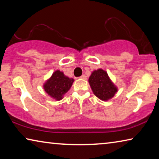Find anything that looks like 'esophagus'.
I'll return each mask as SVG.
<instances>
[{
	"label": "esophagus",
	"instance_id": "obj_1",
	"mask_svg": "<svg viewBox=\"0 0 159 159\" xmlns=\"http://www.w3.org/2000/svg\"><path fill=\"white\" fill-rule=\"evenodd\" d=\"M80 79H84V80H86L87 79V77H86V76L85 74H83V75H82L80 77Z\"/></svg>",
	"mask_w": 159,
	"mask_h": 159
}]
</instances>
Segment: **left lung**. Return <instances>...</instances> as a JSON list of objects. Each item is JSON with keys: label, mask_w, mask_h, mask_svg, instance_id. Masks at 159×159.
I'll return each mask as SVG.
<instances>
[{"label": "left lung", "mask_w": 159, "mask_h": 159, "mask_svg": "<svg viewBox=\"0 0 159 159\" xmlns=\"http://www.w3.org/2000/svg\"><path fill=\"white\" fill-rule=\"evenodd\" d=\"M88 81L94 95L102 101L111 99L118 91L117 87L110 79L107 72L102 69L93 71Z\"/></svg>", "instance_id": "1"}]
</instances>
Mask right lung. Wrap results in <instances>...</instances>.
Listing matches in <instances>:
<instances>
[{"label": "right lung", "mask_w": 159, "mask_h": 159, "mask_svg": "<svg viewBox=\"0 0 159 159\" xmlns=\"http://www.w3.org/2000/svg\"><path fill=\"white\" fill-rule=\"evenodd\" d=\"M74 80L65 76L62 71L57 70L43 84L45 92L51 98L59 101L71 88Z\"/></svg>", "instance_id": "add662e5"}]
</instances>
